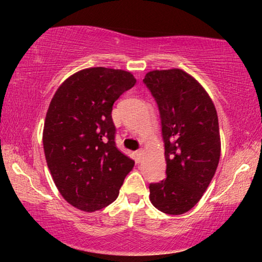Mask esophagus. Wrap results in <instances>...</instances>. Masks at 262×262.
Listing matches in <instances>:
<instances>
[{
    "instance_id": "1",
    "label": "esophagus",
    "mask_w": 262,
    "mask_h": 262,
    "mask_svg": "<svg viewBox=\"0 0 262 262\" xmlns=\"http://www.w3.org/2000/svg\"><path fill=\"white\" fill-rule=\"evenodd\" d=\"M143 155H144V152H143L142 149H139V150H137V151H135L136 161H137V162H141L142 159H143Z\"/></svg>"
}]
</instances>
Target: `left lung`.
I'll list each match as a JSON object with an SVG mask.
<instances>
[{"instance_id": "left-lung-1", "label": "left lung", "mask_w": 262, "mask_h": 262, "mask_svg": "<svg viewBox=\"0 0 262 262\" xmlns=\"http://www.w3.org/2000/svg\"><path fill=\"white\" fill-rule=\"evenodd\" d=\"M144 84L159 106L167 178L150 184V202L168 214L187 212L209 187L221 157L217 111L195 78L181 69L152 70Z\"/></svg>"}]
</instances>
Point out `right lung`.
Here are the masks:
<instances>
[{
  "mask_svg": "<svg viewBox=\"0 0 262 262\" xmlns=\"http://www.w3.org/2000/svg\"><path fill=\"white\" fill-rule=\"evenodd\" d=\"M136 84L128 71L89 68L68 77L50 102L42 144L56 187L85 212L108 206L135 161L116 146L113 103Z\"/></svg>",
  "mask_w": 262,
  "mask_h": 262,
  "instance_id": "right-lung-1",
  "label": "right lung"
}]
</instances>
